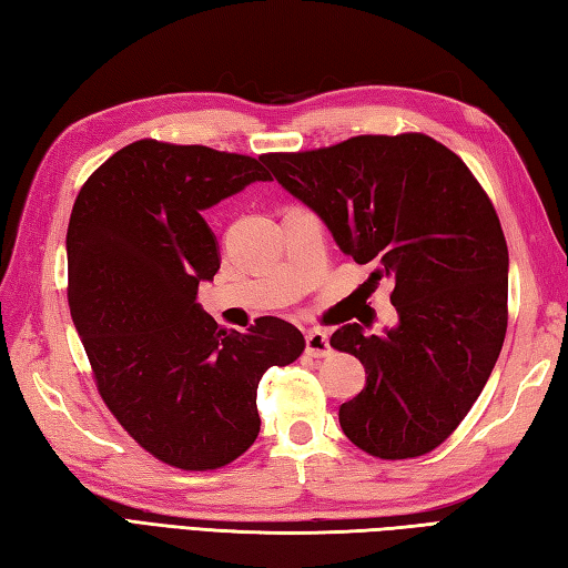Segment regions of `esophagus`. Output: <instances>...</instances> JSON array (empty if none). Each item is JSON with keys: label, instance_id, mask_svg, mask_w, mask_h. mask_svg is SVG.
Here are the masks:
<instances>
[{"label": "esophagus", "instance_id": "1", "mask_svg": "<svg viewBox=\"0 0 568 568\" xmlns=\"http://www.w3.org/2000/svg\"><path fill=\"white\" fill-rule=\"evenodd\" d=\"M305 348H307V354L315 356V358L327 356V354L332 352L329 334L322 332V329H310V332L305 334Z\"/></svg>", "mask_w": 568, "mask_h": 568}]
</instances>
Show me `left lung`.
Masks as SVG:
<instances>
[{
  "label": "left lung",
  "instance_id": "left-lung-1",
  "mask_svg": "<svg viewBox=\"0 0 568 568\" xmlns=\"http://www.w3.org/2000/svg\"><path fill=\"white\" fill-rule=\"evenodd\" d=\"M263 163L327 224L336 246L393 281L395 327L344 324L329 344L354 354L366 385L339 425L378 458L432 452L484 390L508 329V244L466 163L425 134L354 136Z\"/></svg>",
  "mask_w": 568,
  "mask_h": 568
}]
</instances>
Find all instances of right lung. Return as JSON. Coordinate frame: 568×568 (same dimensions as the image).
<instances>
[{
    "label": "right lung",
    "instance_id": "right-lung-1",
    "mask_svg": "<svg viewBox=\"0 0 568 568\" xmlns=\"http://www.w3.org/2000/svg\"><path fill=\"white\" fill-rule=\"evenodd\" d=\"M265 183L261 159L153 139L82 185L68 224V305L106 407L143 449L185 470L226 466L256 442V388L305 339L261 317L224 329L197 303L220 271L204 210Z\"/></svg>",
    "mask_w": 568,
    "mask_h": 568
}]
</instances>
